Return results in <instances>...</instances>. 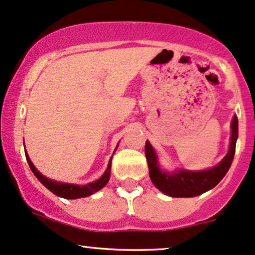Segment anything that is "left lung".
Wrapping results in <instances>:
<instances>
[{"label": "left lung", "mask_w": 255, "mask_h": 255, "mask_svg": "<svg viewBox=\"0 0 255 255\" xmlns=\"http://www.w3.org/2000/svg\"><path fill=\"white\" fill-rule=\"evenodd\" d=\"M230 128L231 135L229 151L217 165H215L213 168L205 169V170L175 169L174 171H168L165 169H162L158 163L156 151L147 140L145 145V154L152 183L160 192L172 198L197 197V195L203 194L217 186L229 170L234 159V154H235L236 140L239 136V121L236 115H234Z\"/></svg>", "instance_id": "8db88e82"}]
</instances>
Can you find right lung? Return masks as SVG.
Masks as SVG:
<instances>
[{"mask_svg": "<svg viewBox=\"0 0 255 255\" xmlns=\"http://www.w3.org/2000/svg\"><path fill=\"white\" fill-rule=\"evenodd\" d=\"M118 148V146H116ZM116 151V150H115ZM115 153V152H114ZM26 159H27L28 165H30L32 172L36 175L38 180L42 182L49 191L54 193L57 197L64 198V199H79V198H85L90 197L93 193L101 191L102 188L109 182L110 178V170H111V159H113V156H111L109 164H108L107 170L104 171V174L102 175L101 177L98 178L97 181H93V182H90L87 184H75V183H64V182H58V181L51 180V178L45 177L42 172L38 171V169L33 165V163L31 162L30 157H28L27 152H25Z\"/></svg>", "mask_w": 255, "mask_h": 255, "instance_id": "add662e5", "label": "right lung"}]
</instances>
